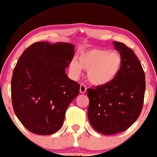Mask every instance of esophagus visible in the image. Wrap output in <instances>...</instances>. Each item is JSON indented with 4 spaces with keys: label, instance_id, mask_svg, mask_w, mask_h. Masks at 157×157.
I'll return each instance as SVG.
<instances>
[{
    "label": "esophagus",
    "instance_id": "1",
    "mask_svg": "<svg viewBox=\"0 0 157 157\" xmlns=\"http://www.w3.org/2000/svg\"><path fill=\"white\" fill-rule=\"evenodd\" d=\"M86 91V87L84 84H81L80 85V93H85Z\"/></svg>",
    "mask_w": 157,
    "mask_h": 157
}]
</instances>
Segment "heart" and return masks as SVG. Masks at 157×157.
I'll use <instances>...</instances> for the list:
<instances>
[{
    "instance_id": "obj_1",
    "label": "heart",
    "mask_w": 157,
    "mask_h": 157,
    "mask_svg": "<svg viewBox=\"0 0 157 157\" xmlns=\"http://www.w3.org/2000/svg\"><path fill=\"white\" fill-rule=\"evenodd\" d=\"M122 57L116 51L92 49L81 53L78 62L72 60L70 70L72 74L78 76L82 68L87 71V78L96 86L107 84L113 81L121 71Z\"/></svg>"
}]
</instances>
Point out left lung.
I'll list each match as a JSON object with an SVG mask.
<instances>
[{"label":"left lung","mask_w":157,"mask_h":157,"mask_svg":"<svg viewBox=\"0 0 157 157\" xmlns=\"http://www.w3.org/2000/svg\"><path fill=\"white\" fill-rule=\"evenodd\" d=\"M122 57L121 71L107 84L89 88L88 119L95 131L105 135L128 129L143 109L145 77L134 51L119 42H113Z\"/></svg>","instance_id":"left-lung-1"}]
</instances>
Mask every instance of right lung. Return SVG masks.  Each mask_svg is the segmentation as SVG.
<instances>
[{
	"label": "right lung",
	"instance_id": "add662e5",
	"mask_svg": "<svg viewBox=\"0 0 157 157\" xmlns=\"http://www.w3.org/2000/svg\"><path fill=\"white\" fill-rule=\"evenodd\" d=\"M75 54L74 45L37 42L18 59L12 78L14 113L29 132L40 135L56 132L80 85L65 73Z\"/></svg>",
	"mask_w": 157,
	"mask_h": 157
}]
</instances>
